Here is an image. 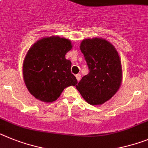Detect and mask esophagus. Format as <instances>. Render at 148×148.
Here are the masks:
<instances>
[{"label":"esophagus","instance_id":"obj_1","mask_svg":"<svg viewBox=\"0 0 148 148\" xmlns=\"http://www.w3.org/2000/svg\"><path fill=\"white\" fill-rule=\"evenodd\" d=\"M75 77H76L77 81H78V82H79V81H80V79H81V75H80V74H77V75H75Z\"/></svg>","mask_w":148,"mask_h":148}]
</instances>
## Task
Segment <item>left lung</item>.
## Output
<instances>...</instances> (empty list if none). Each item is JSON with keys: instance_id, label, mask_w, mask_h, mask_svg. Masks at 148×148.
Returning <instances> with one entry per match:
<instances>
[{"instance_id": "1", "label": "left lung", "mask_w": 148, "mask_h": 148, "mask_svg": "<svg viewBox=\"0 0 148 148\" xmlns=\"http://www.w3.org/2000/svg\"><path fill=\"white\" fill-rule=\"evenodd\" d=\"M80 49L89 73L75 86L90 105H101L119 89L122 79L120 57L113 45L99 38L84 40Z\"/></svg>"}]
</instances>
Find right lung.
<instances>
[{
    "label": "right lung",
    "instance_id": "obj_1",
    "mask_svg": "<svg viewBox=\"0 0 148 148\" xmlns=\"http://www.w3.org/2000/svg\"><path fill=\"white\" fill-rule=\"evenodd\" d=\"M71 48L69 40L51 36L39 40L29 49L23 64L24 80L36 99L51 103L64 88L76 85L71 61L65 58Z\"/></svg>",
    "mask_w": 148,
    "mask_h": 148
}]
</instances>
